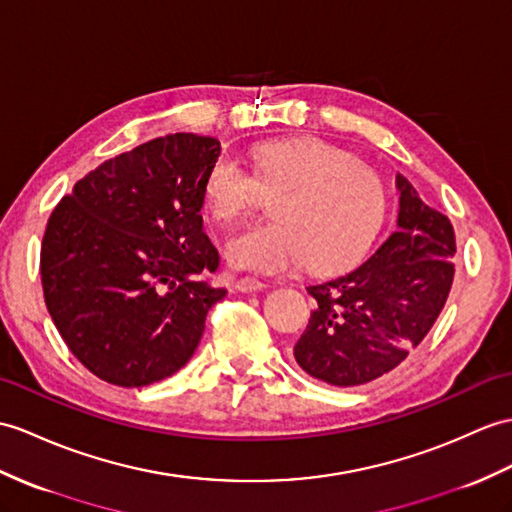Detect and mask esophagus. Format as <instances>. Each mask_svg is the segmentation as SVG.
Instances as JSON below:
<instances>
[{"label":"esophagus","instance_id":"obj_1","mask_svg":"<svg viewBox=\"0 0 512 512\" xmlns=\"http://www.w3.org/2000/svg\"><path fill=\"white\" fill-rule=\"evenodd\" d=\"M235 288L240 292H257V290L268 288V285L264 281L255 279V277H242V279L235 281Z\"/></svg>","mask_w":512,"mask_h":512}]
</instances>
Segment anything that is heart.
Returning a JSON list of instances; mask_svg holds the SVG:
<instances>
[{"label": "heart", "instance_id": "1", "mask_svg": "<svg viewBox=\"0 0 512 512\" xmlns=\"http://www.w3.org/2000/svg\"><path fill=\"white\" fill-rule=\"evenodd\" d=\"M253 176L222 154L202 183L209 216L233 224L251 211L261 192L275 218L255 222L227 240L231 266L283 272L310 261L318 272L353 266L382 227L386 192L379 176L347 150L320 137H288L251 150Z\"/></svg>", "mask_w": 512, "mask_h": 512}]
</instances>
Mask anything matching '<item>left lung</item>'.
Returning <instances> with one entry per match:
<instances>
[{"mask_svg":"<svg viewBox=\"0 0 512 512\" xmlns=\"http://www.w3.org/2000/svg\"><path fill=\"white\" fill-rule=\"evenodd\" d=\"M397 229L364 264L307 288L310 325L294 344L307 375L331 386H360L392 371L419 347L454 281L456 235L397 174Z\"/></svg>","mask_w":512,"mask_h":512,"instance_id":"1","label":"left lung"}]
</instances>
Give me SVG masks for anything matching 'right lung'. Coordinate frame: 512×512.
I'll return each mask as SVG.
<instances>
[{
  "mask_svg": "<svg viewBox=\"0 0 512 512\" xmlns=\"http://www.w3.org/2000/svg\"><path fill=\"white\" fill-rule=\"evenodd\" d=\"M220 141L174 133L104 161L47 220L45 305L93 375L139 388L192 358L227 296L205 279L220 255L202 231V183Z\"/></svg>",
  "mask_w": 512,
  "mask_h": 512,
  "instance_id": "obj_1",
  "label": "right lung"
}]
</instances>
